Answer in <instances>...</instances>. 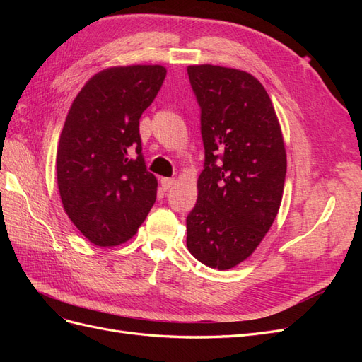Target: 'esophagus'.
Instances as JSON below:
<instances>
[{
    "instance_id": "esophagus-1",
    "label": "esophagus",
    "mask_w": 362,
    "mask_h": 362,
    "mask_svg": "<svg viewBox=\"0 0 362 362\" xmlns=\"http://www.w3.org/2000/svg\"><path fill=\"white\" fill-rule=\"evenodd\" d=\"M175 182H177V181H175L173 178H161V181H160L161 189H163L164 192H168L170 187H173Z\"/></svg>"
}]
</instances>
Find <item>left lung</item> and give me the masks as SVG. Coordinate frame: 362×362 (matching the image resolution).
<instances>
[{
    "mask_svg": "<svg viewBox=\"0 0 362 362\" xmlns=\"http://www.w3.org/2000/svg\"><path fill=\"white\" fill-rule=\"evenodd\" d=\"M201 107L205 149L187 247L202 264L228 270L252 255L278 214L287 156L275 108L245 71L187 68Z\"/></svg>",
    "mask_w": 362,
    "mask_h": 362,
    "instance_id": "8db88e82",
    "label": "left lung"
}]
</instances>
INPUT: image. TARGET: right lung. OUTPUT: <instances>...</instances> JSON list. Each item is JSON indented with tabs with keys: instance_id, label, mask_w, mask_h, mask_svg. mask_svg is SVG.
I'll use <instances>...</instances> for the list:
<instances>
[{
	"instance_id": "obj_1",
	"label": "right lung",
	"mask_w": 362,
	"mask_h": 362,
	"mask_svg": "<svg viewBox=\"0 0 362 362\" xmlns=\"http://www.w3.org/2000/svg\"><path fill=\"white\" fill-rule=\"evenodd\" d=\"M166 76L160 64L115 66L93 75L74 100L56 168L64 211L96 246L133 237L157 198L146 170L139 120Z\"/></svg>"
}]
</instances>
